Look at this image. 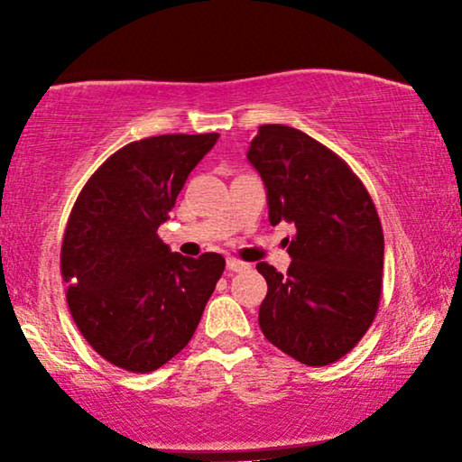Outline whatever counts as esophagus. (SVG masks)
I'll return each instance as SVG.
<instances>
[{
  "label": "esophagus",
  "mask_w": 462,
  "mask_h": 462,
  "mask_svg": "<svg viewBox=\"0 0 462 462\" xmlns=\"http://www.w3.org/2000/svg\"><path fill=\"white\" fill-rule=\"evenodd\" d=\"M226 269L233 271V273H237V271H245V269H248V263L237 261V258H226Z\"/></svg>",
  "instance_id": "obj_1"
}]
</instances>
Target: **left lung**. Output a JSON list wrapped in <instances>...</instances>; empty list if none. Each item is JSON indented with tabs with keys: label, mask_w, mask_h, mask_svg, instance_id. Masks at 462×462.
I'll return each mask as SVG.
<instances>
[{
	"label": "left lung",
	"mask_w": 462,
	"mask_h": 462,
	"mask_svg": "<svg viewBox=\"0 0 462 462\" xmlns=\"http://www.w3.org/2000/svg\"><path fill=\"white\" fill-rule=\"evenodd\" d=\"M248 160L267 189L271 225L296 226L286 275L256 264L267 280L258 326L296 362H337L368 332L381 302L384 237L374 201L337 153L290 125H261Z\"/></svg>",
	"instance_id": "8db88e82"
}]
</instances>
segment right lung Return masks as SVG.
I'll return each instance as SVG.
<instances>
[{
    "instance_id": "1",
    "label": "right lung",
    "mask_w": 462,
    "mask_h": 462,
    "mask_svg": "<svg viewBox=\"0 0 462 462\" xmlns=\"http://www.w3.org/2000/svg\"><path fill=\"white\" fill-rule=\"evenodd\" d=\"M218 141L163 134L116 151L90 176L60 250L73 321L106 362L153 372L185 349L225 271V258L170 252L157 236L187 176Z\"/></svg>"
}]
</instances>
